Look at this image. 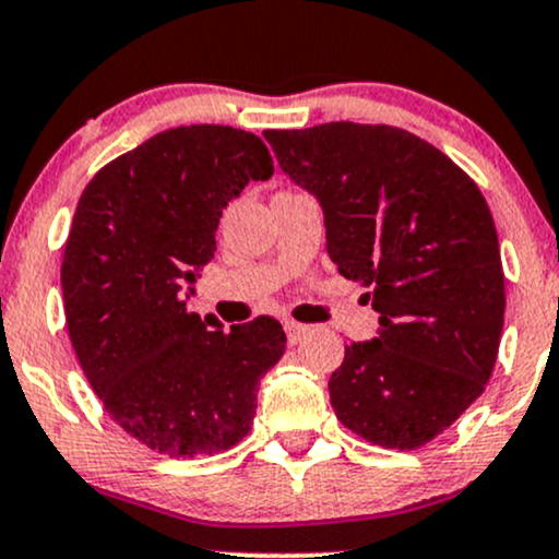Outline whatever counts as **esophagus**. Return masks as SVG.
Here are the masks:
<instances>
[{
  "label": "esophagus",
  "instance_id": "34e87169",
  "mask_svg": "<svg viewBox=\"0 0 559 559\" xmlns=\"http://www.w3.org/2000/svg\"><path fill=\"white\" fill-rule=\"evenodd\" d=\"M284 331H286V336H288V344H299L301 338H305L307 333H310V329H307V325L297 323V320H284Z\"/></svg>",
  "mask_w": 559,
  "mask_h": 559
}]
</instances>
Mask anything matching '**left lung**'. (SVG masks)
<instances>
[{
  "label": "left lung",
  "mask_w": 559,
  "mask_h": 559,
  "mask_svg": "<svg viewBox=\"0 0 559 559\" xmlns=\"http://www.w3.org/2000/svg\"><path fill=\"white\" fill-rule=\"evenodd\" d=\"M281 170L323 207L338 273L368 286L378 336L349 344L329 391L349 431L418 449L478 400L497 362L504 273L484 194L394 126L267 131Z\"/></svg>",
  "instance_id": "left-lung-1"
}]
</instances>
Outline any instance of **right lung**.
Here are the masks:
<instances>
[{
    "instance_id": "right-lung-1",
    "label": "right lung",
    "mask_w": 559,
    "mask_h": 559,
    "mask_svg": "<svg viewBox=\"0 0 559 559\" xmlns=\"http://www.w3.org/2000/svg\"><path fill=\"white\" fill-rule=\"evenodd\" d=\"M271 176L254 133L181 126L105 165L75 207L62 260L70 342L107 415L168 457L239 444L260 378L284 357L278 320L223 331L186 307L226 204Z\"/></svg>"
}]
</instances>
